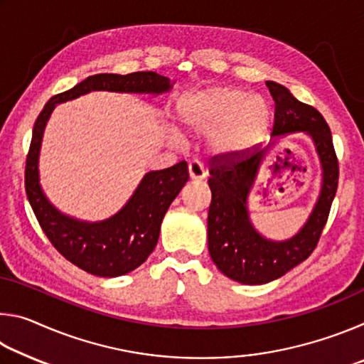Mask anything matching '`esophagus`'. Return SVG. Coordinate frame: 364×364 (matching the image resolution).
<instances>
[{
    "instance_id": "1",
    "label": "esophagus",
    "mask_w": 364,
    "mask_h": 364,
    "mask_svg": "<svg viewBox=\"0 0 364 364\" xmlns=\"http://www.w3.org/2000/svg\"><path fill=\"white\" fill-rule=\"evenodd\" d=\"M188 173H189L191 180H204L205 175H207L204 165H202L200 162H197V160H193V162H189Z\"/></svg>"
}]
</instances>
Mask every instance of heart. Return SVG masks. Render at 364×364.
<instances>
[{"label":"heart","instance_id":"heart-1","mask_svg":"<svg viewBox=\"0 0 364 364\" xmlns=\"http://www.w3.org/2000/svg\"><path fill=\"white\" fill-rule=\"evenodd\" d=\"M178 120L194 133H212L218 151L249 149L263 138L271 122V106L263 96L231 85L191 91L178 104Z\"/></svg>","mask_w":364,"mask_h":364}]
</instances>
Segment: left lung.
Instances as JSON below:
<instances>
[{"instance_id":"1","label":"left lung","mask_w":364,"mask_h":364,"mask_svg":"<svg viewBox=\"0 0 364 364\" xmlns=\"http://www.w3.org/2000/svg\"><path fill=\"white\" fill-rule=\"evenodd\" d=\"M267 86L274 100L271 134L278 138L294 132L311 134L323 164V189L315 210L297 236L286 242H271L252 228L245 207L264 151L255 144L210 159L208 252L221 273L242 284H264L278 279L313 254L338 184V159L324 117L313 106L295 100L286 86L274 82H267Z\"/></svg>"}]
</instances>
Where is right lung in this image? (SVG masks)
<instances>
[{
    "label": "right lung",
    "mask_w": 364,
    "mask_h": 364,
    "mask_svg": "<svg viewBox=\"0 0 364 364\" xmlns=\"http://www.w3.org/2000/svg\"><path fill=\"white\" fill-rule=\"evenodd\" d=\"M171 88L167 77L156 72L127 75L97 73L73 88L53 96L33 125L26 160V191L41 230L65 260L101 278H114L138 268L151 255L159 239L160 225L178 193L189 180L184 160L173 167L149 171L132 199L112 218L101 223H82L60 215L49 204L38 184V152L43 128L58 102H64L96 90L120 93H164Z\"/></svg>",
    "instance_id": "1"
}]
</instances>
